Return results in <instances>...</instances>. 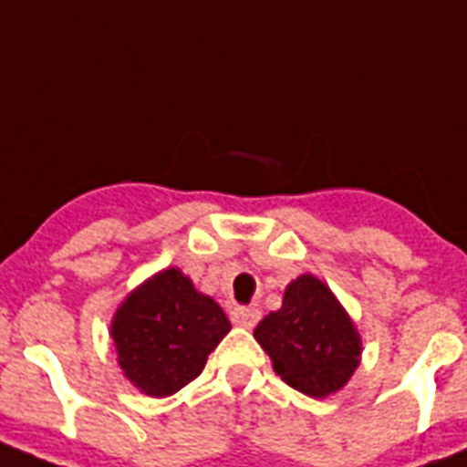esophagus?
I'll list each match as a JSON object with an SVG mask.
<instances>
[{
	"label": "esophagus",
	"instance_id": "obj_1",
	"mask_svg": "<svg viewBox=\"0 0 467 467\" xmlns=\"http://www.w3.org/2000/svg\"><path fill=\"white\" fill-rule=\"evenodd\" d=\"M259 319H262V312L254 306H236L231 310V322L236 324V327L254 328Z\"/></svg>",
	"mask_w": 467,
	"mask_h": 467
}]
</instances>
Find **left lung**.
I'll return each mask as SVG.
<instances>
[{
    "mask_svg": "<svg viewBox=\"0 0 467 467\" xmlns=\"http://www.w3.org/2000/svg\"><path fill=\"white\" fill-rule=\"evenodd\" d=\"M275 373L312 399H327L349 382L361 361V337L333 292L315 275L285 289L280 310L254 328Z\"/></svg>",
    "mask_w": 467,
    "mask_h": 467,
    "instance_id": "obj_1",
    "label": "left lung"
}]
</instances>
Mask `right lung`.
<instances>
[{
	"mask_svg": "<svg viewBox=\"0 0 467 467\" xmlns=\"http://www.w3.org/2000/svg\"><path fill=\"white\" fill-rule=\"evenodd\" d=\"M231 331L224 310L178 268L157 273L122 301L110 324L118 363L139 391L164 399L199 378Z\"/></svg>",
	"mask_w": 467,
	"mask_h": 467,
	"instance_id": "right-lung-1",
	"label": "right lung"
}]
</instances>
